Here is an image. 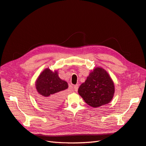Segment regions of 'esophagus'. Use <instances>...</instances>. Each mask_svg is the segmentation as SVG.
Segmentation results:
<instances>
[{
	"mask_svg": "<svg viewBox=\"0 0 146 146\" xmlns=\"http://www.w3.org/2000/svg\"><path fill=\"white\" fill-rule=\"evenodd\" d=\"M78 87H79V85L78 84H76L74 86V89L75 91H78Z\"/></svg>",
	"mask_w": 146,
	"mask_h": 146,
	"instance_id": "1",
	"label": "esophagus"
}]
</instances>
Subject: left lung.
I'll list each match as a JSON object with an SVG mask.
<instances>
[{"label": "left lung", "mask_w": 146, "mask_h": 146, "mask_svg": "<svg viewBox=\"0 0 146 146\" xmlns=\"http://www.w3.org/2000/svg\"><path fill=\"white\" fill-rule=\"evenodd\" d=\"M78 93L89 106L99 107L109 104L113 99V81L105 70L96 67L81 84Z\"/></svg>", "instance_id": "obj_1"}]
</instances>
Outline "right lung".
<instances>
[{
	"mask_svg": "<svg viewBox=\"0 0 146 146\" xmlns=\"http://www.w3.org/2000/svg\"><path fill=\"white\" fill-rule=\"evenodd\" d=\"M68 88V83L59 78L57 71L45 69L36 81V88L39 93L41 104L46 108L58 106L63 98V91Z\"/></svg>",
	"mask_w": 146,
	"mask_h": 146,
	"instance_id": "add662e5",
	"label": "right lung"
}]
</instances>
